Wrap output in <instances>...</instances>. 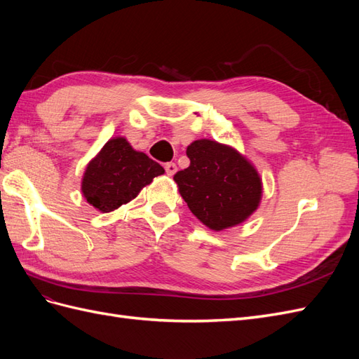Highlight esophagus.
Listing matches in <instances>:
<instances>
[{"label":"esophagus","instance_id":"obj_1","mask_svg":"<svg viewBox=\"0 0 359 359\" xmlns=\"http://www.w3.org/2000/svg\"><path fill=\"white\" fill-rule=\"evenodd\" d=\"M165 169H166V173H168V175H169V177H172L173 173L177 172V165H175V163H172V161H170V163H166Z\"/></svg>","mask_w":359,"mask_h":359}]
</instances>
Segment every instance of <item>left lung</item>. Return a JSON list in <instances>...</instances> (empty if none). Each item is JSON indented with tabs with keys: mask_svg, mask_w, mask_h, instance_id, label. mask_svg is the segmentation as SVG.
Listing matches in <instances>:
<instances>
[{
	"mask_svg": "<svg viewBox=\"0 0 359 359\" xmlns=\"http://www.w3.org/2000/svg\"><path fill=\"white\" fill-rule=\"evenodd\" d=\"M190 166L173 180L190 211L212 231L243 223L262 196L259 173L236 149L215 140H194L187 147Z\"/></svg>",
	"mask_w": 359,
	"mask_h": 359,
	"instance_id": "left-lung-1",
	"label": "left lung"
}]
</instances>
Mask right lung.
I'll return each instance as SVG.
<instances>
[{
  "label": "right lung",
  "mask_w": 359,
  "mask_h": 359,
  "mask_svg": "<svg viewBox=\"0 0 359 359\" xmlns=\"http://www.w3.org/2000/svg\"><path fill=\"white\" fill-rule=\"evenodd\" d=\"M163 173L165 169L157 161L135 151L124 137H115L86 166L82 193L94 208L111 212L135 199L154 177Z\"/></svg>",
  "instance_id": "obj_1"
}]
</instances>
